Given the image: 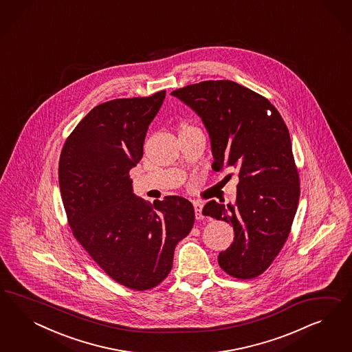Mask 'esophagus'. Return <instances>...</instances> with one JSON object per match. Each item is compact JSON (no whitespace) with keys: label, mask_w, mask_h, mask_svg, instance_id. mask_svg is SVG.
I'll return each mask as SVG.
<instances>
[{"label":"esophagus","mask_w":352,"mask_h":352,"mask_svg":"<svg viewBox=\"0 0 352 352\" xmlns=\"http://www.w3.org/2000/svg\"><path fill=\"white\" fill-rule=\"evenodd\" d=\"M193 208H195V217H196V219H197V221L204 219V204L200 203V201H195V203H193Z\"/></svg>","instance_id":"34e87169"}]
</instances>
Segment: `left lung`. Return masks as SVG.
Instances as JSON below:
<instances>
[{
    "label": "left lung",
    "mask_w": 352,
    "mask_h": 352,
    "mask_svg": "<svg viewBox=\"0 0 352 352\" xmlns=\"http://www.w3.org/2000/svg\"><path fill=\"white\" fill-rule=\"evenodd\" d=\"M203 120L215 171H239L236 203L209 201L204 215L231 222L234 243L218 256L237 278L263 274L288 239L299 200L289 130L265 96L234 81H203L171 91Z\"/></svg>",
    "instance_id": "1"
}]
</instances>
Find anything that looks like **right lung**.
<instances>
[{
  "label": "right lung",
  "instance_id": "right-lung-1",
  "mask_svg": "<svg viewBox=\"0 0 352 352\" xmlns=\"http://www.w3.org/2000/svg\"><path fill=\"white\" fill-rule=\"evenodd\" d=\"M165 94L94 107L65 140L59 160L60 195L76 240L108 276L134 290L155 288L169 275L175 245L195 222L187 199L146 203L133 193L129 177Z\"/></svg>",
  "mask_w": 352,
  "mask_h": 352
}]
</instances>
